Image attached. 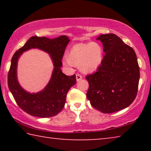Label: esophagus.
Returning <instances> with one entry per match:
<instances>
[{
    "mask_svg": "<svg viewBox=\"0 0 151 151\" xmlns=\"http://www.w3.org/2000/svg\"><path fill=\"white\" fill-rule=\"evenodd\" d=\"M76 81H79L80 80H81L82 78H83V76H82V75H81L80 74H76Z\"/></svg>",
    "mask_w": 151,
    "mask_h": 151,
    "instance_id": "esophagus-1",
    "label": "esophagus"
}]
</instances>
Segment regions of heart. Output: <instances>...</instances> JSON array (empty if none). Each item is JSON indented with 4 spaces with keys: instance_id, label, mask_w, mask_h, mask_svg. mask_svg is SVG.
<instances>
[{
    "instance_id": "b5f03b06",
    "label": "heart",
    "mask_w": 151,
    "mask_h": 151,
    "mask_svg": "<svg viewBox=\"0 0 151 151\" xmlns=\"http://www.w3.org/2000/svg\"><path fill=\"white\" fill-rule=\"evenodd\" d=\"M103 60V49L96 42L79 43L74 45L68 53L65 63L68 66L80 65L83 73H93Z\"/></svg>"
}]
</instances>
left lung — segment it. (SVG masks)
<instances>
[{
  "label": "left lung",
  "instance_id": "8db88e82",
  "mask_svg": "<svg viewBox=\"0 0 151 151\" xmlns=\"http://www.w3.org/2000/svg\"><path fill=\"white\" fill-rule=\"evenodd\" d=\"M105 56L96 72L86 76V97L91 106L103 113L129 106L136 98L140 69L133 48L114 34L101 35Z\"/></svg>",
  "mask_w": 151,
  "mask_h": 151
}]
</instances>
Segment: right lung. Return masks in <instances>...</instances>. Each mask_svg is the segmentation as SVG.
I'll return each instance as SVG.
<instances>
[{
	"mask_svg": "<svg viewBox=\"0 0 151 151\" xmlns=\"http://www.w3.org/2000/svg\"><path fill=\"white\" fill-rule=\"evenodd\" d=\"M69 41L65 35L53 39L34 36L16 51L12 57L8 73L9 88L17 104L30 115L48 118L57 115L65 106L66 94L76 82L75 75L67 76L60 69L62 58ZM32 47L39 48L48 53L55 66L50 83L44 90L36 94L29 93L22 89L16 77L17 62L19 55Z\"/></svg>",
	"mask_w": 151,
	"mask_h": 151,
	"instance_id": "1",
	"label": "right lung"
}]
</instances>
